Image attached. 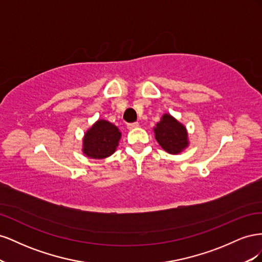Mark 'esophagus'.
<instances>
[{"label": "esophagus", "instance_id": "obj_1", "mask_svg": "<svg viewBox=\"0 0 262 262\" xmlns=\"http://www.w3.org/2000/svg\"><path fill=\"white\" fill-rule=\"evenodd\" d=\"M128 129L129 130H133V129H136V128H138L139 126V122H132V123H128Z\"/></svg>", "mask_w": 262, "mask_h": 262}]
</instances>
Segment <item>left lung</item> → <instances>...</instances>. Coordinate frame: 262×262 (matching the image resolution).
I'll return each instance as SVG.
<instances>
[{"instance_id":"left-lung-1","label":"left lung","mask_w":262,"mask_h":262,"mask_svg":"<svg viewBox=\"0 0 262 262\" xmlns=\"http://www.w3.org/2000/svg\"><path fill=\"white\" fill-rule=\"evenodd\" d=\"M154 133L158 144L169 154L181 153L189 145L186 126L169 114L161 118L154 128Z\"/></svg>"}]
</instances>
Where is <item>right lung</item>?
<instances>
[{
  "label": "right lung",
  "mask_w": 262,
  "mask_h": 262,
  "mask_svg": "<svg viewBox=\"0 0 262 262\" xmlns=\"http://www.w3.org/2000/svg\"><path fill=\"white\" fill-rule=\"evenodd\" d=\"M120 138L121 132L115 124L100 119L85 132L82 150L87 157L102 160L116 152Z\"/></svg>",
  "instance_id": "add662e5"
}]
</instances>
